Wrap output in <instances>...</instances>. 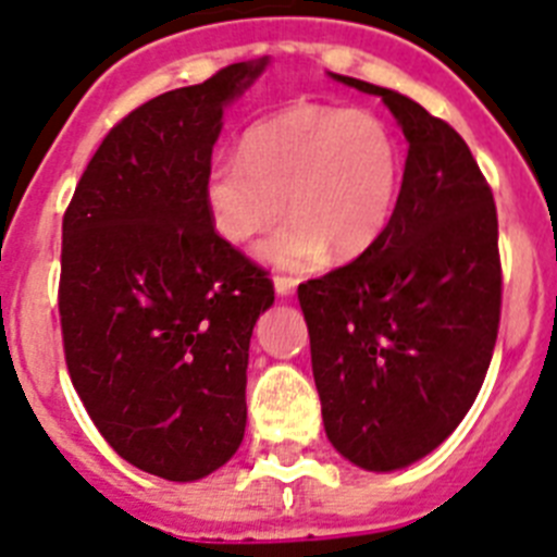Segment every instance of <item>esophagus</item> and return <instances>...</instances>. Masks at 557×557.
Here are the masks:
<instances>
[{
  "label": "esophagus",
  "mask_w": 557,
  "mask_h": 557,
  "mask_svg": "<svg viewBox=\"0 0 557 557\" xmlns=\"http://www.w3.org/2000/svg\"><path fill=\"white\" fill-rule=\"evenodd\" d=\"M294 288H297V280L294 277H283V274L274 277V292H277V297H292Z\"/></svg>",
  "instance_id": "1"
}]
</instances>
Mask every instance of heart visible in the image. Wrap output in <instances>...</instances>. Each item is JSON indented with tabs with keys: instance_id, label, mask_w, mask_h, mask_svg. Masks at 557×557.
I'll return each instance as SVG.
<instances>
[{
	"instance_id": "1",
	"label": "heart",
	"mask_w": 557,
	"mask_h": 557,
	"mask_svg": "<svg viewBox=\"0 0 557 557\" xmlns=\"http://www.w3.org/2000/svg\"><path fill=\"white\" fill-rule=\"evenodd\" d=\"M401 186V144L371 110L292 104L257 121L243 135V156L209 163L203 200L218 235L260 243L257 255L280 269L306 271L329 251L350 260L385 235Z\"/></svg>"
}]
</instances>
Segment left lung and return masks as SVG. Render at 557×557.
I'll return each mask as SVG.
<instances>
[{"label":"left lung","instance_id":"8db88e82","mask_svg":"<svg viewBox=\"0 0 557 557\" xmlns=\"http://www.w3.org/2000/svg\"><path fill=\"white\" fill-rule=\"evenodd\" d=\"M380 96L408 138L385 235L354 263L297 288L331 445L391 473L436 450L473 408L502 317L493 191L450 124L413 98Z\"/></svg>","mask_w":557,"mask_h":557}]
</instances>
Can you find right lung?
<instances>
[{"label":"right lung","mask_w":557,"mask_h":557,"mask_svg":"<svg viewBox=\"0 0 557 557\" xmlns=\"http://www.w3.org/2000/svg\"><path fill=\"white\" fill-rule=\"evenodd\" d=\"M269 59L152 98L87 163L62 223L64 359L107 445L144 473L198 481L237 453L263 269L212 226L203 177L223 110Z\"/></svg>","instance_id":"1"}]
</instances>
